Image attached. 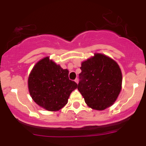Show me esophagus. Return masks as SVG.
Listing matches in <instances>:
<instances>
[{
	"instance_id": "obj_1",
	"label": "esophagus",
	"mask_w": 146,
	"mask_h": 146,
	"mask_svg": "<svg viewBox=\"0 0 146 146\" xmlns=\"http://www.w3.org/2000/svg\"><path fill=\"white\" fill-rule=\"evenodd\" d=\"M75 82H76L77 84H78V82H79V80H78V78H76V79H75Z\"/></svg>"
}]
</instances>
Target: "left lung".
Here are the masks:
<instances>
[{
    "instance_id": "left-lung-1",
    "label": "left lung",
    "mask_w": 146,
    "mask_h": 146,
    "mask_svg": "<svg viewBox=\"0 0 146 146\" xmlns=\"http://www.w3.org/2000/svg\"><path fill=\"white\" fill-rule=\"evenodd\" d=\"M78 89L88 107L103 110L115 103L121 90L122 73L116 62L102 53L82 62Z\"/></svg>"
}]
</instances>
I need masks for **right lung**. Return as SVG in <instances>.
Returning <instances> with one entry per match:
<instances>
[{
    "label": "right lung",
    "mask_w": 146,
    "mask_h": 146,
    "mask_svg": "<svg viewBox=\"0 0 146 146\" xmlns=\"http://www.w3.org/2000/svg\"><path fill=\"white\" fill-rule=\"evenodd\" d=\"M78 87L68 78V69L45 57L34 65L28 78L31 98L48 111H58L68 103L71 92Z\"/></svg>",
    "instance_id": "1"
}]
</instances>
